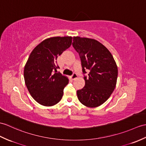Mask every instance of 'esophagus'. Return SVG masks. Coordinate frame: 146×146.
Listing matches in <instances>:
<instances>
[{"mask_svg": "<svg viewBox=\"0 0 146 146\" xmlns=\"http://www.w3.org/2000/svg\"><path fill=\"white\" fill-rule=\"evenodd\" d=\"M78 78V74H76V73H73L72 76H71V78H72V80H74V79H76V78Z\"/></svg>", "mask_w": 146, "mask_h": 146, "instance_id": "esophagus-1", "label": "esophagus"}]
</instances>
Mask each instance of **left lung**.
<instances>
[{"label": "left lung", "instance_id": "1", "mask_svg": "<svg viewBox=\"0 0 146 146\" xmlns=\"http://www.w3.org/2000/svg\"><path fill=\"white\" fill-rule=\"evenodd\" d=\"M73 46L79 55L85 85L77 91L79 101L84 106L96 108L110 97L116 87L117 66L113 55L106 46L97 40L74 36Z\"/></svg>", "mask_w": 146, "mask_h": 146}]
</instances>
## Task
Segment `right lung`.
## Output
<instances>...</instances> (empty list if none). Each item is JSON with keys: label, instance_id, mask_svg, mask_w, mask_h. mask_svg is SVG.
I'll use <instances>...</instances> for the list:
<instances>
[{"label": "right lung", "instance_id": "1", "mask_svg": "<svg viewBox=\"0 0 146 146\" xmlns=\"http://www.w3.org/2000/svg\"><path fill=\"white\" fill-rule=\"evenodd\" d=\"M72 36L46 38L32 50L25 65V83L37 103L52 106L62 100L63 90L69 82L60 73L56 59L72 45Z\"/></svg>", "mask_w": 146, "mask_h": 146}]
</instances>
